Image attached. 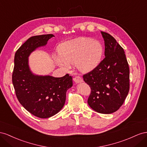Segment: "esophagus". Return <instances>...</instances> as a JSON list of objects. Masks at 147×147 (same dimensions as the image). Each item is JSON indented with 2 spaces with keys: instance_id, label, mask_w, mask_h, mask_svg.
Listing matches in <instances>:
<instances>
[{
  "instance_id": "esophagus-1",
  "label": "esophagus",
  "mask_w": 147,
  "mask_h": 147,
  "mask_svg": "<svg viewBox=\"0 0 147 147\" xmlns=\"http://www.w3.org/2000/svg\"><path fill=\"white\" fill-rule=\"evenodd\" d=\"M74 81H75V82H76V83H80V82L83 81L82 78L81 77H79V76H76V77H75L74 78Z\"/></svg>"
}]
</instances>
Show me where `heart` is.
Returning a JSON list of instances; mask_svg holds the SVG:
<instances>
[{"label":"heart","instance_id":"1","mask_svg":"<svg viewBox=\"0 0 147 147\" xmlns=\"http://www.w3.org/2000/svg\"><path fill=\"white\" fill-rule=\"evenodd\" d=\"M59 53L60 55L57 57V62L60 66L67 69L69 64H75L79 70L87 71L99 63L103 47L98 41L82 37L63 44Z\"/></svg>","mask_w":147,"mask_h":147}]
</instances>
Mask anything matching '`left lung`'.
<instances>
[{"instance_id": "left-lung-1", "label": "left lung", "mask_w": 147, "mask_h": 147, "mask_svg": "<svg viewBox=\"0 0 147 147\" xmlns=\"http://www.w3.org/2000/svg\"><path fill=\"white\" fill-rule=\"evenodd\" d=\"M101 33L105 57L83 78L90 87L87 100L90 108L100 113L110 114L119 110L129 93V67L123 47L108 33Z\"/></svg>"}]
</instances>
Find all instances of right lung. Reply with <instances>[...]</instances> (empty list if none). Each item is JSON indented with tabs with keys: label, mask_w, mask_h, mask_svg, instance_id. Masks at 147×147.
<instances>
[{
	"label": "right lung",
	"mask_w": 147,
	"mask_h": 147,
	"mask_svg": "<svg viewBox=\"0 0 147 147\" xmlns=\"http://www.w3.org/2000/svg\"><path fill=\"white\" fill-rule=\"evenodd\" d=\"M53 36L31 37L16 50L14 58L12 82L16 97L28 111L40 118H48L59 112L65 105L66 91L73 86L68 74L61 78L39 76L29 70V54Z\"/></svg>",
	"instance_id": "right-lung-1"
}]
</instances>
